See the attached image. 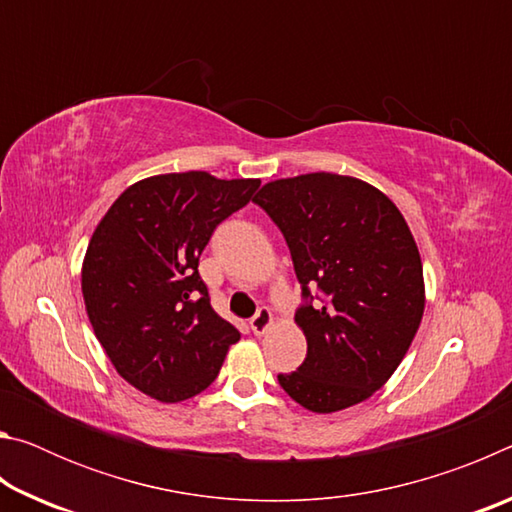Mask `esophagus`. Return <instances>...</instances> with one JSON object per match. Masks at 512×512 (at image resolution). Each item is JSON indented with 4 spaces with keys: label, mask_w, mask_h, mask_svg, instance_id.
Masks as SVG:
<instances>
[{
    "label": "esophagus",
    "mask_w": 512,
    "mask_h": 512,
    "mask_svg": "<svg viewBox=\"0 0 512 512\" xmlns=\"http://www.w3.org/2000/svg\"><path fill=\"white\" fill-rule=\"evenodd\" d=\"M273 323V316H271V309L268 307H259L257 314L250 318V329H253V334L262 336L268 327Z\"/></svg>",
    "instance_id": "1"
}]
</instances>
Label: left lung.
Listing matches in <instances>:
<instances>
[{
    "instance_id": "obj_1",
    "label": "left lung",
    "mask_w": 512,
    "mask_h": 512,
    "mask_svg": "<svg viewBox=\"0 0 512 512\" xmlns=\"http://www.w3.org/2000/svg\"><path fill=\"white\" fill-rule=\"evenodd\" d=\"M255 203L287 239L305 300L296 323L307 357L277 381L314 413L368 400L400 366L424 311L404 216L372 185L325 171L268 183Z\"/></svg>"
}]
</instances>
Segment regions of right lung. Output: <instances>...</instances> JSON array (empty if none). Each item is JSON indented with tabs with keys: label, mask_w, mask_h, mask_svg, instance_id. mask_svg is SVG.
<instances>
[{
	"label": "right lung",
	"mask_w": 512,
	"mask_h": 512,
	"mask_svg": "<svg viewBox=\"0 0 512 512\" xmlns=\"http://www.w3.org/2000/svg\"><path fill=\"white\" fill-rule=\"evenodd\" d=\"M259 180L164 173L126 189L85 253V309L112 366L137 391L183 402L219 375L239 329L210 305L198 259Z\"/></svg>",
	"instance_id": "add662e5"
}]
</instances>
